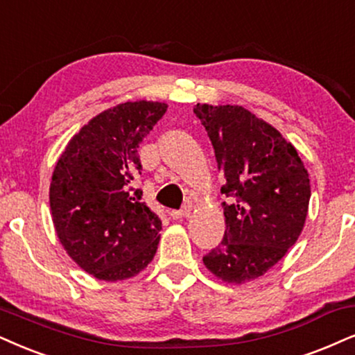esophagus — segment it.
Listing matches in <instances>:
<instances>
[{
    "instance_id": "1",
    "label": "esophagus",
    "mask_w": 355,
    "mask_h": 355,
    "mask_svg": "<svg viewBox=\"0 0 355 355\" xmlns=\"http://www.w3.org/2000/svg\"><path fill=\"white\" fill-rule=\"evenodd\" d=\"M168 214H170V218H173V219L187 218L188 214H190V206H183L182 209H172Z\"/></svg>"
}]
</instances>
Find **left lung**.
<instances>
[{
	"label": "left lung",
	"mask_w": 355,
	"mask_h": 355,
	"mask_svg": "<svg viewBox=\"0 0 355 355\" xmlns=\"http://www.w3.org/2000/svg\"><path fill=\"white\" fill-rule=\"evenodd\" d=\"M226 183V231L203 257L227 284L263 275L298 239L308 213L309 178L282 134L242 106L196 105Z\"/></svg>",
	"instance_id": "obj_1"
}]
</instances>
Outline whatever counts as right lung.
Masks as SVG:
<instances>
[{"label":"right lung","mask_w":355,"mask_h":355,"mask_svg":"<svg viewBox=\"0 0 355 355\" xmlns=\"http://www.w3.org/2000/svg\"><path fill=\"white\" fill-rule=\"evenodd\" d=\"M167 111L165 103H123L75 134L52 175L53 226L67 252L100 280L134 277L154 259L162 221L132 187L137 147Z\"/></svg>","instance_id":"1"}]
</instances>
